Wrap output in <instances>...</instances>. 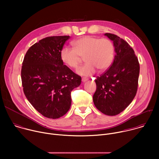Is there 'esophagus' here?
I'll return each mask as SVG.
<instances>
[{
	"label": "esophagus",
	"instance_id": "obj_1",
	"mask_svg": "<svg viewBox=\"0 0 159 159\" xmlns=\"http://www.w3.org/2000/svg\"><path fill=\"white\" fill-rule=\"evenodd\" d=\"M89 79H87V78H82V81L83 82H86V81H87Z\"/></svg>",
	"mask_w": 159,
	"mask_h": 159
}]
</instances>
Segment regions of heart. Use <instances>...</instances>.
<instances>
[{
	"mask_svg": "<svg viewBox=\"0 0 159 159\" xmlns=\"http://www.w3.org/2000/svg\"><path fill=\"white\" fill-rule=\"evenodd\" d=\"M72 45L73 49L64 47L61 50V60L67 66L76 69L84 58L87 63L77 72L82 76L91 75L97 69L106 70L115 57V45L108 38L85 36L72 41Z\"/></svg>",
	"mask_w": 159,
	"mask_h": 159,
	"instance_id": "heart-1",
	"label": "heart"
}]
</instances>
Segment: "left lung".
<instances>
[{
  "label": "left lung",
  "instance_id": "1",
  "mask_svg": "<svg viewBox=\"0 0 159 159\" xmlns=\"http://www.w3.org/2000/svg\"><path fill=\"white\" fill-rule=\"evenodd\" d=\"M104 35L113 41L116 53L109 69L95 80L93 101L103 114L115 116L129 105L137 94L140 64L126 41L113 34Z\"/></svg>",
  "mask_w": 159,
  "mask_h": 159
}]
</instances>
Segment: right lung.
I'll list each match as a JSON object with an SVG mask.
<instances>
[{"instance_id": "add662e5", "label": "right lung", "mask_w": 159, "mask_h": 159, "mask_svg": "<svg viewBox=\"0 0 159 159\" xmlns=\"http://www.w3.org/2000/svg\"><path fill=\"white\" fill-rule=\"evenodd\" d=\"M69 36H50L31 46L21 69L24 93L31 105L50 119L63 116L69 110L72 90L81 77L63 65L60 51Z\"/></svg>"}]
</instances>
